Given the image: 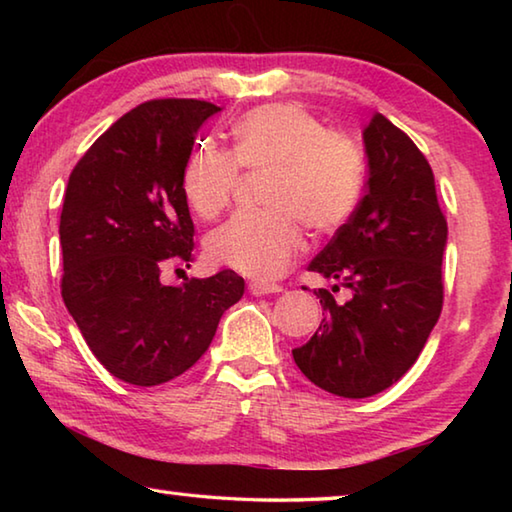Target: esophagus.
I'll list each match as a JSON object with an SVG mask.
<instances>
[{
  "instance_id": "esophagus-1",
  "label": "esophagus",
  "mask_w": 512,
  "mask_h": 512,
  "mask_svg": "<svg viewBox=\"0 0 512 512\" xmlns=\"http://www.w3.org/2000/svg\"><path fill=\"white\" fill-rule=\"evenodd\" d=\"M248 291L253 293V296H271V293H280L282 287L280 284H268V282H250Z\"/></svg>"
}]
</instances>
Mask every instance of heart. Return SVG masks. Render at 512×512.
Returning <instances> with one entry per match:
<instances>
[{
    "label": "heart",
    "instance_id": "heart-1",
    "mask_svg": "<svg viewBox=\"0 0 512 512\" xmlns=\"http://www.w3.org/2000/svg\"><path fill=\"white\" fill-rule=\"evenodd\" d=\"M232 156L203 144L189 155L183 192L201 219H214L235 192L239 165L273 169L266 187L271 210L237 212L205 241L216 266L255 280H273L305 248L307 223L334 232L357 210L363 192V155L350 137L325 131L323 121L296 103L248 110L232 128Z\"/></svg>",
    "mask_w": 512,
    "mask_h": 512
}]
</instances>
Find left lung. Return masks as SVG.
Instances as JSON below:
<instances>
[{"mask_svg": "<svg viewBox=\"0 0 512 512\" xmlns=\"http://www.w3.org/2000/svg\"><path fill=\"white\" fill-rule=\"evenodd\" d=\"M363 146L366 196L309 264L352 296L339 305L327 289L314 291L325 318L293 350L302 375L350 400L386 391L420 357L443 309L447 246L436 180L411 137L377 112Z\"/></svg>", "mask_w": 512, "mask_h": 512, "instance_id": "obj_1", "label": "left lung"}]
</instances>
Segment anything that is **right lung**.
Wrapping results in <instances>:
<instances>
[{
    "instance_id": "add662e5",
    "label": "right lung",
    "mask_w": 512,
    "mask_h": 512,
    "mask_svg": "<svg viewBox=\"0 0 512 512\" xmlns=\"http://www.w3.org/2000/svg\"><path fill=\"white\" fill-rule=\"evenodd\" d=\"M219 106L155 99L117 119L69 176L60 246L63 300L103 368L135 386L176 379L203 357L219 320L244 296L221 271L160 282L192 259L183 171L196 133ZM180 271V268H178Z\"/></svg>"
}]
</instances>
